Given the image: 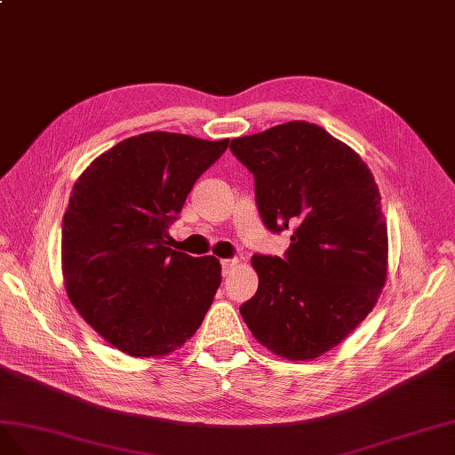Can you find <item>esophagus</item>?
Instances as JSON below:
<instances>
[{"label": "esophagus", "instance_id": "esophagus-1", "mask_svg": "<svg viewBox=\"0 0 455 455\" xmlns=\"http://www.w3.org/2000/svg\"><path fill=\"white\" fill-rule=\"evenodd\" d=\"M238 265V259H223L220 267H223V275H230V270Z\"/></svg>", "mask_w": 455, "mask_h": 455}]
</instances>
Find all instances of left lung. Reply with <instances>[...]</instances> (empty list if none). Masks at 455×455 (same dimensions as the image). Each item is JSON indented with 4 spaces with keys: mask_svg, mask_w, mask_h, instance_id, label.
<instances>
[{
    "mask_svg": "<svg viewBox=\"0 0 455 455\" xmlns=\"http://www.w3.org/2000/svg\"><path fill=\"white\" fill-rule=\"evenodd\" d=\"M230 150L253 173L265 227L291 230L283 257H251L259 288L240 315L275 355L316 358L370 315L385 285L378 185L353 148L308 122L232 139Z\"/></svg>",
    "mask_w": 455,
    "mask_h": 455,
    "instance_id": "8db88e82",
    "label": "left lung"
}]
</instances>
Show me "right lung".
Segmentation results:
<instances>
[{"label":"right lung","instance_id":"1","mask_svg":"<svg viewBox=\"0 0 455 455\" xmlns=\"http://www.w3.org/2000/svg\"><path fill=\"white\" fill-rule=\"evenodd\" d=\"M227 147L228 139L142 133L76 180L62 219L64 285L89 326L129 356L173 353L213 303L219 259L167 248V228Z\"/></svg>","mask_w":455,"mask_h":455}]
</instances>
